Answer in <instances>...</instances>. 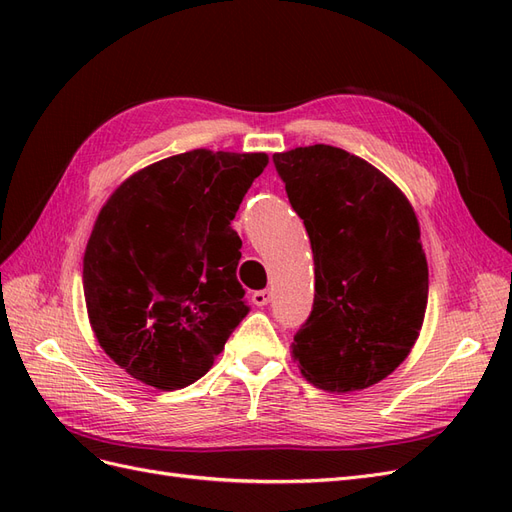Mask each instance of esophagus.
I'll use <instances>...</instances> for the list:
<instances>
[{"mask_svg": "<svg viewBox=\"0 0 512 512\" xmlns=\"http://www.w3.org/2000/svg\"><path fill=\"white\" fill-rule=\"evenodd\" d=\"M269 301H271V290H256V292L252 294V303L258 305V307L267 305Z\"/></svg>", "mask_w": 512, "mask_h": 512, "instance_id": "34e87169", "label": "esophagus"}]
</instances>
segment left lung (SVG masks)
<instances>
[{"label":"left lung","instance_id":"1","mask_svg":"<svg viewBox=\"0 0 512 512\" xmlns=\"http://www.w3.org/2000/svg\"><path fill=\"white\" fill-rule=\"evenodd\" d=\"M273 162L316 267L294 361L322 391L367 389L406 361L425 320L429 271L416 213L389 177L339 147H297Z\"/></svg>","mask_w":512,"mask_h":512}]
</instances>
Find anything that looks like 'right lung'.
<instances>
[{
  "mask_svg": "<svg viewBox=\"0 0 512 512\" xmlns=\"http://www.w3.org/2000/svg\"><path fill=\"white\" fill-rule=\"evenodd\" d=\"M267 164V153L185 151L138 170L100 209L83 258L87 316L132 378L183 389L245 318L230 222Z\"/></svg>",
  "mask_w": 512,
  "mask_h": 512,
  "instance_id": "obj_1",
  "label": "right lung"
}]
</instances>
